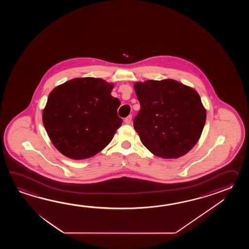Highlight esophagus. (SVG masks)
I'll use <instances>...</instances> for the list:
<instances>
[{"label": "esophagus", "instance_id": "obj_1", "mask_svg": "<svg viewBox=\"0 0 249 249\" xmlns=\"http://www.w3.org/2000/svg\"><path fill=\"white\" fill-rule=\"evenodd\" d=\"M131 122H132V116H128V117H125V119H124V123H125L126 124H131Z\"/></svg>", "mask_w": 249, "mask_h": 249}]
</instances>
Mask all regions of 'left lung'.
Instances as JSON below:
<instances>
[{"label": "left lung", "instance_id": "1", "mask_svg": "<svg viewBox=\"0 0 249 249\" xmlns=\"http://www.w3.org/2000/svg\"><path fill=\"white\" fill-rule=\"evenodd\" d=\"M141 110L133 126L143 145L162 159H178L198 142L207 111L196 90L173 79L134 84Z\"/></svg>", "mask_w": 249, "mask_h": 249}]
</instances>
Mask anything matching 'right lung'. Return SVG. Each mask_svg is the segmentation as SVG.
I'll use <instances>...</instances> for the list:
<instances>
[{"mask_svg": "<svg viewBox=\"0 0 249 249\" xmlns=\"http://www.w3.org/2000/svg\"><path fill=\"white\" fill-rule=\"evenodd\" d=\"M113 84L101 78H74L54 88L42 111V123L58 151L69 159H85L111 142L123 120Z\"/></svg>", "mask_w": 249, "mask_h": 249, "instance_id": "right-lung-1", "label": "right lung"}]
</instances>
